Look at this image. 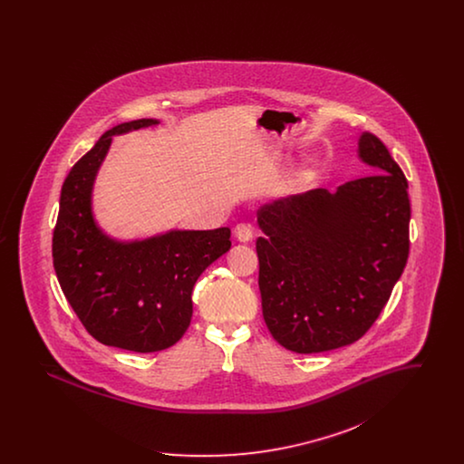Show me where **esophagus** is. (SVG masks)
<instances>
[{
    "instance_id": "1",
    "label": "esophagus",
    "mask_w": 464,
    "mask_h": 464,
    "mask_svg": "<svg viewBox=\"0 0 464 464\" xmlns=\"http://www.w3.org/2000/svg\"><path fill=\"white\" fill-rule=\"evenodd\" d=\"M235 237H237V240H238V242H250V240L254 238L252 226H250V224H245V222L237 224V226H235Z\"/></svg>"
}]
</instances>
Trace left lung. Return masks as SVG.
I'll return each mask as SVG.
<instances>
[{"mask_svg":"<svg viewBox=\"0 0 464 464\" xmlns=\"http://www.w3.org/2000/svg\"><path fill=\"white\" fill-rule=\"evenodd\" d=\"M375 174L278 199L257 210L263 316L290 352L322 353L374 325L409 257V184L386 146L365 132Z\"/></svg>","mask_w":464,"mask_h":464,"instance_id":"left-lung-1","label":"left lung"}]
</instances>
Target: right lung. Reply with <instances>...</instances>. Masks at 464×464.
Returning a JSON list of instances; mask_svg holds the SVG:
<instances>
[{"mask_svg": "<svg viewBox=\"0 0 464 464\" xmlns=\"http://www.w3.org/2000/svg\"><path fill=\"white\" fill-rule=\"evenodd\" d=\"M156 123H121L72 165L61 189L52 238L57 280L82 325L99 343L135 353L167 350L184 335L199 275L231 246L229 227L170 231L121 243L95 226L90 193L112 135Z\"/></svg>", "mask_w": 464, "mask_h": 464, "instance_id": "right-lung-1", "label": "right lung"}]
</instances>
